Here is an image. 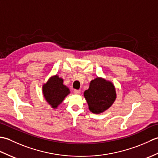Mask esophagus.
Wrapping results in <instances>:
<instances>
[{
	"label": "esophagus",
	"mask_w": 158,
	"mask_h": 158,
	"mask_svg": "<svg viewBox=\"0 0 158 158\" xmlns=\"http://www.w3.org/2000/svg\"><path fill=\"white\" fill-rule=\"evenodd\" d=\"M74 93H75V94H79L81 93V91H80L79 89H75L74 90Z\"/></svg>",
	"instance_id": "1"
}]
</instances>
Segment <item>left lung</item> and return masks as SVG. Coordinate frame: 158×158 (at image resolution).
<instances>
[{
  "mask_svg": "<svg viewBox=\"0 0 158 158\" xmlns=\"http://www.w3.org/2000/svg\"><path fill=\"white\" fill-rule=\"evenodd\" d=\"M90 111L100 114L109 109L117 98L113 83L102 77H96L90 81L88 89L83 93Z\"/></svg>",
  "mask_w": 158,
  "mask_h": 158,
  "instance_id": "left-lung-1",
  "label": "left lung"
}]
</instances>
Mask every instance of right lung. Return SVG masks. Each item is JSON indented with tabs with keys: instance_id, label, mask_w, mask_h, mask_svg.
Wrapping results in <instances>:
<instances>
[{
	"instance_id": "add662e5",
	"label": "right lung",
	"mask_w": 158,
	"mask_h": 158,
	"mask_svg": "<svg viewBox=\"0 0 158 158\" xmlns=\"http://www.w3.org/2000/svg\"><path fill=\"white\" fill-rule=\"evenodd\" d=\"M64 80L57 75L50 77L43 85L42 91L45 100L53 109H57L70 93L69 88L63 84Z\"/></svg>"
}]
</instances>
